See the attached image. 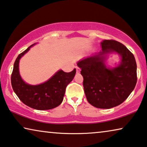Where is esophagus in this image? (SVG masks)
<instances>
[{
  "label": "esophagus",
  "mask_w": 147,
  "mask_h": 147,
  "mask_svg": "<svg viewBox=\"0 0 147 147\" xmlns=\"http://www.w3.org/2000/svg\"><path fill=\"white\" fill-rule=\"evenodd\" d=\"M76 73H79L80 72V69L79 67H76Z\"/></svg>",
  "instance_id": "obj_1"
}]
</instances>
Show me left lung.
Here are the masks:
<instances>
[{"instance_id": "left-lung-1", "label": "left lung", "mask_w": 147, "mask_h": 147, "mask_svg": "<svg viewBox=\"0 0 147 147\" xmlns=\"http://www.w3.org/2000/svg\"><path fill=\"white\" fill-rule=\"evenodd\" d=\"M102 51L78 63L83 76L86 99L98 109H111L123 103L134 90L137 80L136 63L133 54L122 43L103 40ZM115 52L121 56L118 67L108 69L104 65L105 53Z\"/></svg>"}]
</instances>
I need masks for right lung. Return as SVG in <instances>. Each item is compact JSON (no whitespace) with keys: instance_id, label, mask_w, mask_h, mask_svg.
I'll return each instance as SVG.
<instances>
[{"instance_id":"obj_1","label":"right lung","mask_w":147,"mask_h":147,"mask_svg":"<svg viewBox=\"0 0 147 147\" xmlns=\"http://www.w3.org/2000/svg\"><path fill=\"white\" fill-rule=\"evenodd\" d=\"M16 58L11 74V84L14 92L24 105L36 110H49L55 108L63 102L67 86L73 79L76 69L70 73L59 71L48 81L38 85H30L24 82L18 71L19 60L30 47Z\"/></svg>"}]
</instances>
